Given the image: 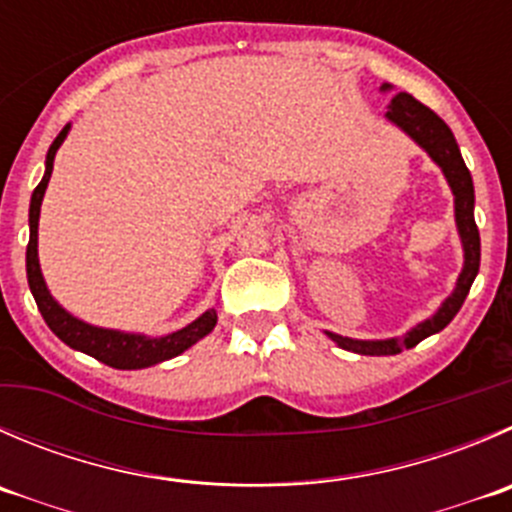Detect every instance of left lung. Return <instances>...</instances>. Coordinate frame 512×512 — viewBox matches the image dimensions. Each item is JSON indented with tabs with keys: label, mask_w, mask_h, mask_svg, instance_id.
Instances as JSON below:
<instances>
[{
	"label": "left lung",
	"mask_w": 512,
	"mask_h": 512,
	"mask_svg": "<svg viewBox=\"0 0 512 512\" xmlns=\"http://www.w3.org/2000/svg\"><path fill=\"white\" fill-rule=\"evenodd\" d=\"M388 89L390 84H382V92H388ZM385 117L393 124H398L405 135L413 137V140L428 152L430 160L443 170L445 180H448L450 190H453L455 195V225H458L460 242H463L465 262L453 295L438 307V312H435L433 317H428V320H423L420 325H415L413 330L405 332L403 337H390V340H352V337L327 332V337H330L332 342H337L342 350L357 352V355H398L405 347L410 350V347H415L418 342H423L425 337L443 330V327L450 325V320L458 315L460 307H463L465 297H468L470 292V285H473L475 275H478L480 270V232L473 217V177H470V170L465 167L463 155H460V147L458 142H455L450 127L433 112V109L425 107L423 102H418V99L408 92L395 94Z\"/></svg>",
	"instance_id": "obj_1"
}]
</instances>
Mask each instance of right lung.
I'll return each instance as SVG.
<instances>
[{"mask_svg": "<svg viewBox=\"0 0 512 512\" xmlns=\"http://www.w3.org/2000/svg\"><path fill=\"white\" fill-rule=\"evenodd\" d=\"M69 132V124L57 135V140L52 142L47 152V170H44L42 182L34 187L32 202H29V245H27V280L29 290H32L34 302H37L39 312H42L44 322L49 325V330L64 342V345L74 347V350L84 352V355L94 357V360L104 362L109 367H117V370H140V367L157 365V362H165L170 357H177L180 352H185L187 347L195 345L197 340H202L205 335H210L212 327L217 325V310L202 312L195 322H190L182 330L170 332L165 337H147V335H135V332H119V330H107V327H94L89 322L77 320L74 315H69L47 290V282H44L42 270H39V257H37V230H39V207H42L44 190H47V182L52 177L54 167V155H57L59 145L64 142Z\"/></svg>", "mask_w": 512, "mask_h": 512, "instance_id": "1", "label": "right lung"}]
</instances>
